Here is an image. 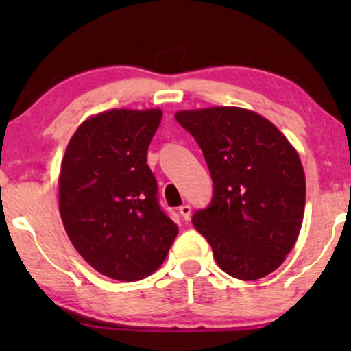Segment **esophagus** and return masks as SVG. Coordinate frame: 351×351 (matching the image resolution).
<instances>
[{
	"mask_svg": "<svg viewBox=\"0 0 351 351\" xmlns=\"http://www.w3.org/2000/svg\"><path fill=\"white\" fill-rule=\"evenodd\" d=\"M180 215L183 216L184 221H188L189 216H191V206H189V204H183V206H180Z\"/></svg>",
	"mask_w": 351,
	"mask_h": 351,
	"instance_id": "1",
	"label": "esophagus"
}]
</instances>
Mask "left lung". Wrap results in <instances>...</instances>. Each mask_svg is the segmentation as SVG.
<instances>
[{
    "label": "left lung",
    "mask_w": 351,
    "mask_h": 351,
    "mask_svg": "<svg viewBox=\"0 0 351 351\" xmlns=\"http://www.w3.org/2000/svg\"><path fill=\"white\" fill-rule=\"evenodd\" d=\"M203 150L215 193L193 224L217 265L241 280L269 276L299 237L305 209L300 156L279 128L243 107L180 110Z\"/></svg>",
    "instance_id": "1"
}]
</instances>
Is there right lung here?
I'll list each match as a JSON object with an SVG mask.
<instances>
[{
    "label": "right lung",
    "instance_id": "right-lung-1",
    "mask_svg": "<svg viewBox=\"0 0 351 351\" xmlns=\"http://www.w3.org/2000/svg\"><path fill=\"white\" fill-rule=\"evenodd\" d=\"M163 112L112 108L79 125L59 173V213L72 245L102 276L153 274L178 226L160 208L147 150Z\"/></svg>",
    "mask_w": 351,
    "mask_h": 351
}]
</instances>
